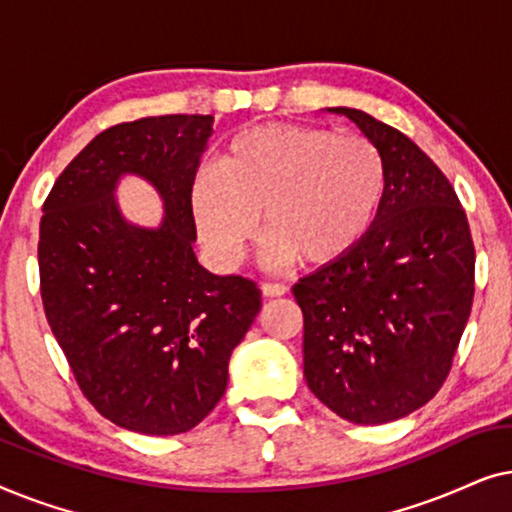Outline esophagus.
Returning <instances> with one entry per match:
<instances>
[{
  "mask_svg": "<svg viewBox=\"0 0 512 512\" xmlns=\"http://www.w3.org/2000/svg\"><path fill=\"white\" fill-rule=\"evenodd\" d=\"M261 291H263L265 298H279V296H284V293H286V286L279 284V282H265L261 286Z\"/></svg>",
  "mask_w": 512,
  "mask_h": 512,
  "instance_id": "esophagus-1",
  "label": "esophagus"
}]
</instances>
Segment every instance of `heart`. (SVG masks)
Instances as JSON below:
<instances>
[{
    "label": "heart",
    "instance_id": "b5f03b06",
    "mask_svg": "<svg viewBox=\"0 0 512 512\" xmlns=\"http://www.w3.org/2000/svg\"><path fill=\"white\" fill-rule=\"evenodd\" d=\"M387 188V160L370 139L270 123L230 139L219 165L200 167L191 209L221 261H240L263 214L272 263L324 265L370 233Z\"/></svg>",
    "mask_w": 512,
    "mask_h": 512
}]
</instances>
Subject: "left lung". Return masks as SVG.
Returning <instances> with one entry per match:
<instances>
[{"label": "left lung", "instance_id": "1", "mask_svg": "<svg viewBox=\"0 0 512 512\" xmlns=\"http://www.w3.org/2000/svg\"><path fill=\"white\" fill-rule=\"evenodd\" d=\"M387 160L389 188L370 233L293 286L303 310L305 380L347 422L401 419L443 387L475 291L466 212L438 165L366 111L331 107Z\"/></svg>", "mask_w": 512, "mask_h": 512}]
</instances>
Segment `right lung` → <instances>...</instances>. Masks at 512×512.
Wrapping results in <instances>:
<instances>
[{"label": "right lung", "mask_w": 512, "mask_h": 512, "mask_svg": "<svg viewBox=\"0 0 512 512\" xmlns=\"http://www.w3.org/2000/svg\"><path fill=\"white\" fill-rule=\"evenodd\" d=\"M212 116H149L104 130L44 202L39 279L48 326L83 396L121 429L177 436L226 394L228 361L261 310L256 282L195 258L191 186ZM123 173L164 198L158 229L124 221Z\"/></svg>", "instance_id": "right-lung-1"}]
</instances>
